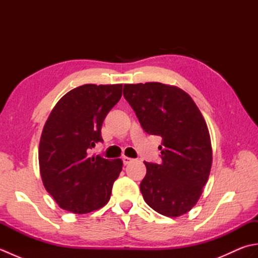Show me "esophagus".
Instances as JSON below:
<instances>
[{"mask_svg":"<svg viewBox=\"0 0 258 258\" xmlns=\"http://www.w3.org/2000/svg\"><path fill=\"white\" fill-rule=\"evenodd\" d=\"M122 160H123V163H124V165H127V164H130L131 162L133 161V158H131V157H127V156H123L122 157Z\"/></svg>","mask_w":258,"mask_h":258,"instance_id":"esophagus-1","label":"esophagus"}]
</instances>
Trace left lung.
Segmentation results:
<instances>
[{"mask_svg":"<svg viewBox=\"0 0 258 258\" xmlns=\"http://www.w3.org/2000/svg\"><path fill=\"white\" fill-rule=\"evenodd\" d=\"M130 103L147 134L162 138V162H144L140 188L146 204L176 217L199 201L212 166L211 138L204 117L191 97L176 86L157 82L125 84Z\"/></svg>","mask_w":258,"mask_h":258,"instance_id":"1","label":"left lung"}]
</instances>
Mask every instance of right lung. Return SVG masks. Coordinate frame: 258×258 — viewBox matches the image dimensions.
Segmentation results:
<instances>
[{"instance_id":"right-lung-1","label":"right lung","mask_w":258,"mask_h":258,"mask_svg":"<svg viewBox=\"0 0 258 258\" xmlns=\"http://www.w3.org/2000/svg\"><path fill=\"white\" fill-rule=\"evenodd\" d=\"M122 86L76 87L57 102L46 120L38 147L40 172L45 189L65 211L89 213L109 201L123 162L89 152L103 142V120L119 101Z\"/></svg>"}]
</instances>
